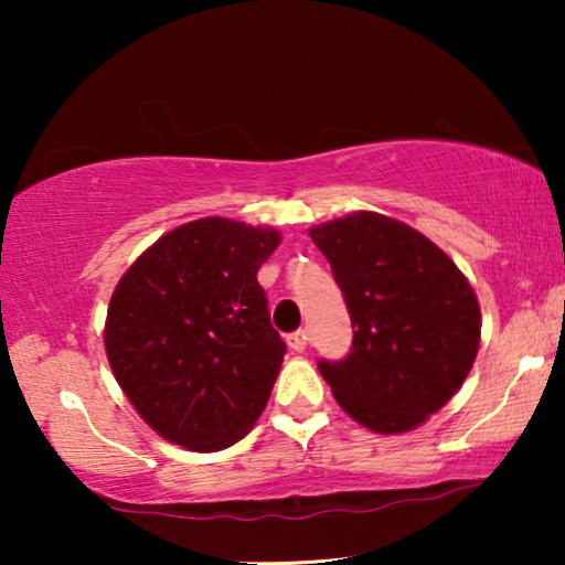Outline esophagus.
Segmentation results:
<instances>
[{
    "instance_id": "34e87169",
    "label": "esophagus",
    "mask_w": 565,
    "mask_h": 565,
    "mask_svg": "<svg viewBox=\"0 0 565 565\" xmlns=\"http://www.w3.org/2000/svg\"><path fill=\"white\" fill-rule=\"evenodd\" d=\"M288 344H290V350H296V352H303L306 347H308V331H306V329H298V331H292V334L288 337Z\"/></svg>"
}]
</instances>
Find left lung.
I'll return each instance as SVG.
<instances>
[{
  "mask_svg": "<svg viewBox=\"0 0 565 565\" xmlns=\"http://www.w3.org/2000/svg\"><path fill=\"white\" fill-rule=\"evenodd\" d=\"M354 327L352 350L319 362L339 406L377 435L422 427L466 381L481 306L458 265L419 231L375 211L308 228Z\"/></svg>",
  "mask_w": 565,
  "mask_h": 565,
  "instance_id": "8db88e82",
  "label": "left lung"
}]
</instances>
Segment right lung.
<instances>
[{
    "mask_svg": "<svg viewBox=\"0 0 565 565\" xmlns=\"http://www.w3.org/2000/svg\"><path fill=\"white\" fill-rule=\"evenodd\" d=\"M280 231L221 218L157 238L115 285L105 319L113 375L172 445L215 452L265 412L285 344L257 273Z\"/></svg>",
    "mask_w": 565,
    "mask_h": 565,
    "instance_id": "add662e5",
    "label": "right lung"
}]
</instances>
